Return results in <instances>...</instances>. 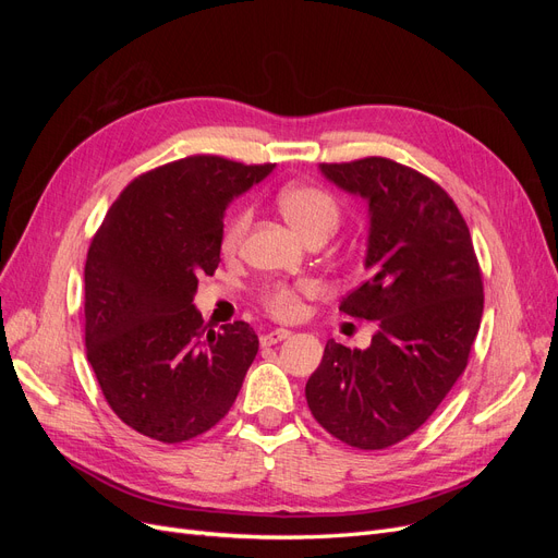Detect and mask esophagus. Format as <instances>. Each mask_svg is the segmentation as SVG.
I'll use <instances>...</instances> for the list:
<instances>
[{"label":"esophagus","mask_w":558,"mask_h":558,"mask_svg":"<svg viewBox=\"0 0 558 558\" xmlns=\"http://www.w3.org/2000/svg\"><path fill=\"white\" fill-rule=\"evenodd\" d=\"M286 337H291V330H286V328L269 330V332L260 335V344L263 347H272V344H279L281 340H286Z\"/></svg>","instance_id":"esophagus-1"}]
</instances>
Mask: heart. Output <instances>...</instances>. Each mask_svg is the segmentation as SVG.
<instances>
[{
	"label": "heart",
	"instance_id": "heart-1",
	"mask_svg": "<svg viewBox=\"0 0 558 558\" xmlns=\"http://www.w3.org/2000/svg\"><path fill=\"white\" fill-rule=\"evenodd\" d=\"M277 205L302 238L307 242L314 238H330L337 223H340V207L337 199L316 185H289L277 197ZM251 221V211L238 209L234 211L223 228L221 234V248L226 253H232L242 244L244 232ZM310 286H293V283H267L260 289V302L263 307L277 316V318H293L300 312V300L305 293H310Z\"/></svg>",
	"mask_w": 558,
	"mask_h": 558
}]
</instances>
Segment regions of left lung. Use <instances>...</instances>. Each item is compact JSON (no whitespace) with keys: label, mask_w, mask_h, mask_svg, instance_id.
Segmentation results:
<instances>
[{"label":"left lung","mask_w":558,"mask_h":558,"mask_svg":"<svg viewBox=\"0 0 558 558\" xmlns=\"http://www.w3.org/2000/svg\"><path fill=\"white\" fill-rule=\"evenodd\" d=\"M318 167L367 202V279L340 312L379 330L363 351L330 340L305 396L337 440L386 449L424 426L463 375L484 312L480 263L459 207L433 179L377 156Z\"/></svg>","instance_id":"left-lung-1"}]
</instances>
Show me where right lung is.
<instances>
[{"mask_svg":"<svg viewBox=\"0 0 558 558\" xmlns=\"http://www.w3.org/2000/svg\"><path fill=\"white\" fill-rule=\"evenodd\" d=\"M275 165L191 156L125 185L86 260V349L116 416L150 440H193L221 421L258 353L244 320L209 330L197 279L221 263L223 214Z\"/></svg>","mask_w":558,"mask_h":558,"instance_id":"add662e5","label":"right lung"}]
</instances>
